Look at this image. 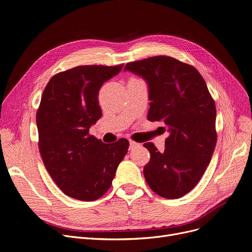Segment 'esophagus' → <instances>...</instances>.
<instances>
[{"mask_svg": "<svg viewBox=\"0 0 252 252\" xmlns=\"http://www.w3.org/2000/svg\"><path fill=\"white\" fill-rule=\"evenodd\" d=\"M137 147H140V144H138V143H136V142H134V141H129V150H134V149H136Z\"/></svg>", "mask_w": 252, "mask_h": 252, "instance_id": "obj_1", "label": "esophagus"}]
</instances>
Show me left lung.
Segmentation results:
<instances>
[{
  "label": "left lung",
  "mask_w": 252,
  "mask_h": 252,
  "mask_svg": "<svg viewBox=\"0 0 252 252\" xmlns=\"http://www.w3.org/2000/svg\"><path fill=\"white\" fill-rule=\"evenodd\" d=\"M141 76L148 86V119L162 122L169 136L159 152L145 143L151 154L144 166L150 189L177 199L189 193L203 176L217 144V110L201 74L173 57L155 56L129 62L125 71Z\"/></svg>",
  "instance_id": "8db88e82"
}]
</instances>
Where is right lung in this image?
<instances>
[{
  "mask_svg": "<svg viewBox=\"0 0 252 252\" xmlns=\"http://www.w3.org/2000/svg\"><path fill=\"white\" fill-rule=\"evenodd\" d=\"M124 65H84L53 76L36 112L38 148L53 181L64 194L94 201L110 188L128 141L105 144L89 135L102 116L98 102L103 84Z\"/></svg>",
  "mask_w": 252,
  "mask_h": 252,
  "instance_id": "right-lung-1",
  "label": "right lung"
}]
</instances>
